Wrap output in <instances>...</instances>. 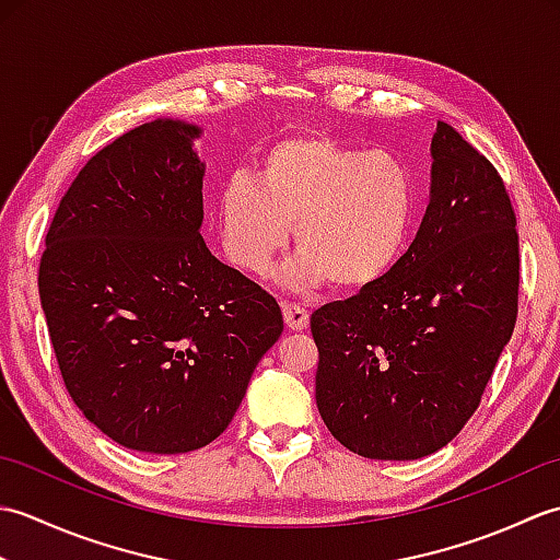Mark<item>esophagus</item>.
Listing matches in <instances>:
<instances>
[{
    "label": "esophagus",
    "mask_w": 560,
    "mask_h": 560,
    "mask_svg": "<svg viewBox=\"0 0 560 560\" xmlns=\"http://www.w3.org/2000/svg\"><path fill=\"white\" fill-rule=\"evenodd\" d=\"M283 319H287V327L293 331H301L311 323V313L305 311L299 303H283Z\"/></svg>",
    "instance_id": "34e87169"
}]
</instances>
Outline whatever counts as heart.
I'll return each instance as SVG.
<instances>
[{
    "mask_svg": "<svg viewBox=\"0 0 560 560\" xmlns=\"http://www.w3.org/2000/svg\"><path fill=\"white\" fill-rule=\"evenodd\" d=\"M416 207L411 171L387 151H363L325 135H299L261 151L255 177L235 173L219 197L225 255L261 271L289 241L301 255L287 283L341 291L373 287L395 269Z\"/></svg>",
    "mask_w": 560,
    "mask_h": 560,
    "instance_id": "heart-1",
    "label": "heart"
}]
</instances>
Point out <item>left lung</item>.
<instances>
[{
	"label": "left lung",
	"mask_w": 560,
	"mask_h": 560,
	"mask_svg": "<svg viewBox=\"0 0 560 560\" xmlns=\"http://www.w3.org/2000/svg\"><path fill=\"white\" fill-rule=\"evenodd\" d=\"M431 151V205L407 253L311 317L319 416L368 459L445 447L479 409L517 319L520 237L503 177L445 122Z\"/></svg>",
	"instance_id": "1"
}]
</instances>
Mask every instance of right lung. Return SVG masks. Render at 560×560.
<instances>
[{"instance_id": "right-lung-1", "label": "right lung", "mask_w": 560, "mask_h": 560, "mask_svg": "<svg viewBox=\"0 0 560 560\" xmlns=\"http://www.w3.org/2000/svg\"><path fill=\"white\" fill-rule=\"evenodd\" d=\"M199 129L156 120L93 156L45 235L38 291L67 392L129 450L177 455L229 428L281 307L209 253Z\"/></svg>"}]
</instances>
